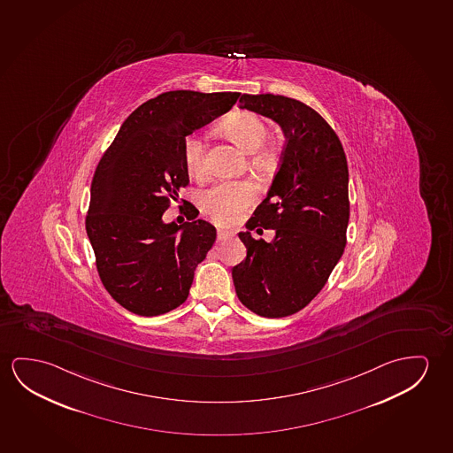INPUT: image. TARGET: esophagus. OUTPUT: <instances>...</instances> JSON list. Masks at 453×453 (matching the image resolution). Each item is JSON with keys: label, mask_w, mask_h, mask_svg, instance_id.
Returning a JSON list of instances; mask_svg holds the SVG:
<instances>
[{"label": "esophagus", "mask_w": 453, "mask_h": 453, "mask_svg": "<svg viewBox=\"0 0 453 453\" xmlns=\"http://www.w3.org/2000/svg\"><path fill=\"white\" fill-rule=\"evenodd\" d=\"M232 237H234V232L218 229V240H219V242H226V240H229V238Z\"/></svg>", "instance_id": "34e87169"}]
</instances>
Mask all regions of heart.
<instances>
[{
  "instance_id": "heart-1",
  "label": "heart",
  "mask_w": 453,
  "mask_h": 453,
  "mask_svg": "<svg viewBox=\"0 0 453 453\" xmlns=\"http://www.w3.org/2000/svg\"><path fill=\"white\" fill-rule=\"evenodd\" d=\"M227 132L238 146L246 152H256L264 146L270 132L264 120L257 114L250 111L235 112L226 122ZM183 163L188 174L195 179H202L207 174L205 146L199 133H191L181 146ZM257 197V189L251 181L226 180L219 181L211 188L205 189L201 196L202 210L215 223L232 224L237 221L244 210L251 205Z\"/></svg>"
}]
</instances>
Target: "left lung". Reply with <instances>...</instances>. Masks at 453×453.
Listing matches in <instances>:
<instances>
[{
    "instance_id": "obj_1",
    "label": "left lung",
    "mask_w": 453,
    "mask_h": 453,
    "mask_svg": "<svg viewBox=\"0 0 453 453\" xmlns=\"http://www.w3.org/2000/svg\"><path fill=\"white\" fill-rule=\"evenodd\" d=\"M240 108L280 126L286 147L268 195L238 237L246 258L232 268L238 300L266 319L301 311L341 260L349 219V165L326 120L295 98L243 94ZM273 228L270 244L251 229Z\"/></svg>"
}]
</instances>
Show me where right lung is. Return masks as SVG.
<instances>
[{"label":"right lung","instance_id":"obj_1","mask_svg":"<svg viewBox=\"0 0 453 453\" xmlns=\"http://www.w3.org/2000/svg\"><path fill=\"white\" fill-rule=\"evenodd\" d=\"M240 92L169 91L126 119L92 179L86 232L98 276L127 311L155 317L188 298L197 265L216 229L193 203L187 223L163 213L189 183L181 146L191 133L229 111Z\"/></svg>","mask_w":453,"mask_h":453}]
</instances>
